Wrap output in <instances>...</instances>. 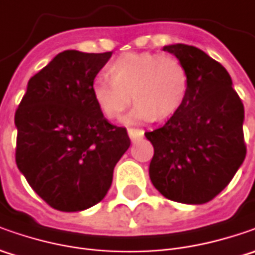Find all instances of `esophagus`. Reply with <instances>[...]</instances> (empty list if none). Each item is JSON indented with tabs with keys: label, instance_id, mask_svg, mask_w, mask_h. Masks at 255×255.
Masks as SVG:
<instances>
[{
	"label": "esophagus",
	"instance_id": "obj_1",
	"mask_svg": "<svg viewBox=\"0 0 255 255\" xmlns=\"http://www.w3.org/2000/svg\"><path fill=\"white\" fill-rule=\"evenodd\" d=\"M128 133H129V137L132 142H136L137 139H142L143 134H144L142 129H128Z\"/></svg>",
	"mask_w": 255,
	"mask_h": 255
}]
</instances>
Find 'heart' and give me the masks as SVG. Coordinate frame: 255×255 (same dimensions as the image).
<instances>
[{"label":"heart","mask_w":255,"mask_h":255,"mask_svg":"<svg viewBox=\"0 0 255 255\" xmlns=\"http://www.w3.org/2000/svg\"><path fill=\"white\" fill-rule=\"evenodd\" d=\"M106 78L92 82L91 93L99 112L109 121L122 118L130 105H136L125 118L126 123L150 122L170 118L181 108L189 92V74L176 56L153 52L119 55L106 66Z\"/></svg>","instance_id":"b5f03b06"}]
</instances>
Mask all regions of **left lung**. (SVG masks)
<instances>
[{
  "instance_id": "1",
  "label": "left lung",
  "mask_w": 255,
  "mask_h": 255,
  "mask_svg": "<svg viewBox=\"0 0 255 255\" xmlns=\"http://www.w3.org/2000/svg\"><path fill=\"white\" fill-rule=\"evenodd\" d=\"M189 74L181 108L144 136L154 147L149 176L166 199L203 204L234 177L246 157L244 106L226 68L191 45L163 46Z\"/></svg>"
}]
</instances>
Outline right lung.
Masks as SVG:
<instances>
[{
	"label": "right lung",
	"mask_w": 255,
	"mask_h": 255,
	"mask_svg": "<svg viewBox=\"0 0 255 255\" xmlns=\"http://www.w3.org/2000/svg\"><path fill=\"white\" fill-rule=\"evenodd\" d=\"M112 52L64 51L35 74L15 112V162L34 191L59 211L95 206L130 146L125 128L106 121L91 86Z\"/></svg>",
	"instance_id": "1"
}]
</instances>
